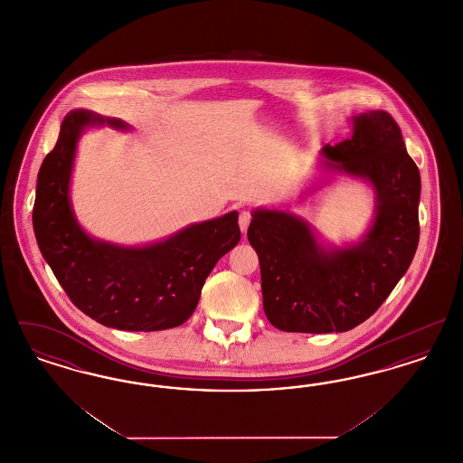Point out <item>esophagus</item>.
<instances>
[{
  "mask_svg": "<svg viewBox=\"0 0 463 463\" xmlns=\"http://www.w3.org/2000/svg\"><path fill=\"white\" fill-rule=\"evenodd\" d=\"M250 222H251V212L242 210L241 213H240V227H241L242 232H246V231H248Z\"/></svg>",
  "mask_w": 463,
  "mask_h": 463,
  "instance_id": "34e87169",
  "label": "esophagus"
}]
</instances>
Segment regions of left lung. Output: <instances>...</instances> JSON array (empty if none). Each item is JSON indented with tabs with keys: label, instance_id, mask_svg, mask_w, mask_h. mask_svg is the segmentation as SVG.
Returning a JSON list of instances; mask_svg holds the SVG:
<instances>
[{
	"label": "left lung",
	"instance_id": "1",
	"mask_svg": "<svg viewBox=\"0 0 463 463\" xmlns=\"http://www.w3.org/2000/svg\"><path fill=\"white\" fill-rule=\"evenodd\" d=\"M325 156L372 182L376 217L359 244L326 251L298 217L253 213L248 241L260 262L265 316L278 330H353L385 302L419 246L420 172L387 110L355 116L353 138L326 146Z\"/></svg>",
	"mask_w": 463,
	"mask_h": 463
}]
</instances>
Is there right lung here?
<instances>
[{
    "label": "right lung",
    "instance_id": "right-lung-1",
    "mask_svg": "<svg viewBox=\"0 0 463 463\" xmlns=\"http://www.w3.org/2000/svg\"><path fill=\"white\" fill-rule=\"evenodd\" d=\"M99 121L87 110L64 118L38 174L36 241L69 300L97 323L125 331L175 328L193 316L212 269L241 240L238 212L146 248L93 241L72 215L69 178L81 130ZM106 121L125 128L119 119Z\"/></svg>",
    "mask_w": 463,
    "mask_h": 463
}]
</instances>
